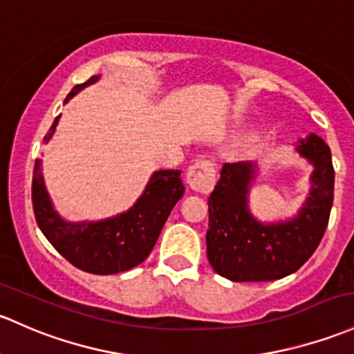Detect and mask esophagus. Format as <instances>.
<instances>
[{
	"label": "esophagus",
	"instance_id": "1",
	"mask_svg": "<svg viewBox=\"0 0 354 354\" xmlns=\"http://www.w3.org/2000/svg\"><path fill=\"white\" fill-rule=\"evenodd\" d=\"M187 183L193 192L210 193L215 183V167L210 161H198L188 169Z\"/></svg>",
	"mask_w": 354,
	"mask_h": 354
}]
</instances>
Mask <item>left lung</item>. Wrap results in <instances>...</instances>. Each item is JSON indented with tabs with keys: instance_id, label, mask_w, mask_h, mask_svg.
<instances>
[{
	"instance_id": "8db88e82",
	"label": "left lung",
	"mask_w": 354,
	"mask_h": 354,
	"mask_svg": "<svg viewBox=\"0 0 354 354\" xmlns=\"http://www.w3.org/2000/svg\"><path fill=\"white\" fill-rule=\"evenodd\" d=\"M308 165L310 189L302 207L285 221L263 222L249 208L258 162L222 166L208 198L207 258L221 277L232 281H271L295 273L314 254L326 232L334 198L330 149L317 133L295 144Z\"/></svg>"
}]
</instances>
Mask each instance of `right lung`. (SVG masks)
Here are the masks:
<instances>
[{
    "mask_svg": "<svg viewBox=\"0 0 354 354\" xmlns=\"http://www.w3.org/2000/svg\"><path fill=\"white\" fill-rule=\"evenodd\" d=\"M98 80L100 76H93L74 86L64 103ZM59 118L61 115L44 137L46 144L54 136ZM183 193L180 169H159L151 174L142 195L129 210L102 221L71 222L54 208L42 174V159L35 161L32 181L33 212L42 234L71 265L93 274H115L140 265L151 254Z\"/></svg>",
    "mask_w": 354,
    "mask_h": 354,
    "instance_id": "obj_1",
    "label": "right lung"
}]
</instances>
